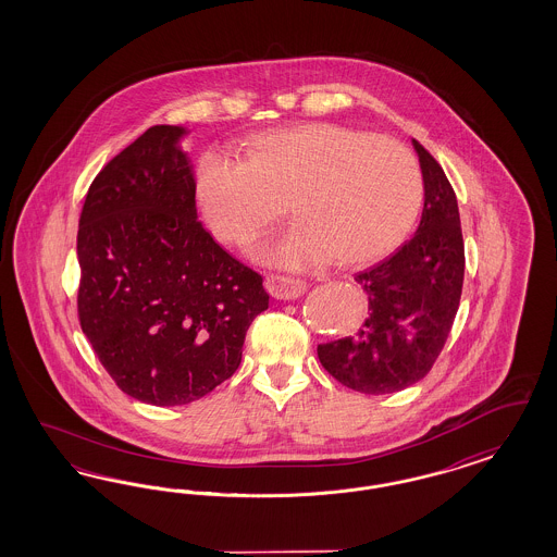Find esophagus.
Masks as SVG:
<instances>
[{"instance_id": "1", "label": "esophagus", "mask_w": 557, "mask_h": 557, "mask_svg": "<svg viewBox=\"0 0 557 557\" xmlns=\"http://www.w3.org/2000/svg\"><path fill=\"white\" fill-rule=\"evenodd\" d=\"M265 287L273 298L277 300H294L298 296H302L308 284L298 277H289V275H280V273H268L265 277Z\"/></svg>"}]
</instances>
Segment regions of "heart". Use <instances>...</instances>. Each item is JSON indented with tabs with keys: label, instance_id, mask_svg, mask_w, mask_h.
Returning a JSON list of instances; mask_svg holds the SVG:
<instances>
[{
	"label": "heart",
	"instance_id": "obj_1",
	"mask_svg": "<svg viewBox=\"0 0 557 557\" xmlns=\"http://www.w3.org/2000/svg\"><path fill=\"white\" fill-rule=\"evenodd\" d=\"M422 169L405 143L338 124L253 136L247 161L203 157L198 200L219 240L245 247L286 216L298 222L257 249L265 263L306 270L335 257L368 268L400 247L421 212Z\"/></svg>",
	"mask_w": 557,
	"mask_h": 557
}]
</instances>
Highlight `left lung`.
Segmentation results:
<instances>
[{
  "instance_id": "obj_1",
  "label": "left lung",
  "mask_w": 557,
  "mask_h": 557,
  "mask_svg": "<svg viewBox=\"0 0 557 557\" xmlns=\"http://www.w3.org/2000/svg\"><path fill=\"white\" fill-rule=\"evenodd\" d=\"M421 161L424 208L417 235L355 282L370 312L349 337L319 345L322 368L361 394H389L422 380L456 321L466 253L454 187L435 157L412 140Z\"/></svg>"
}]
</instances>
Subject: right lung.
Segmentation results:
<instances>
[{
    "instance_id": "1",
    "label": "right lung",
    "mask_w": 557,
    "mask_h": 557,
    "mask_svg": "<svg viewBox=\"0 0 557 557\" xmlns=\"http://www.w3.org/2000/svg\"><path fill=\"white\" fill-rule=\"evenodd\" d=\"M182 126H151L85 196L77 314L124 394L154 406L200 400L235 373L245 335L268 310L263 277L198 220Z\"/></svg>"
}]
</instances>
